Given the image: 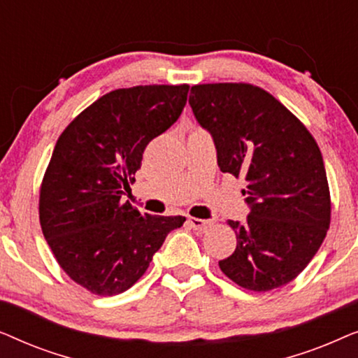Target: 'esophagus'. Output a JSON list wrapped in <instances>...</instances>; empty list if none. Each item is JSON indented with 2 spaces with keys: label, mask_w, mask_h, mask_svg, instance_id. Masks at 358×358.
<instances>
[{
  "label": "esophagus",
  "mask_w": 358,
  "mask_h": 358,
  "mask_svg": "<svg viewBox=\"0 0 358 358\" xmlns=\"http://www.w3.org/2000/svg\"><path fill=\"white\" fill-rule=\"evenodd\" d=\"M187 223L190 224V228L197 229V231H205V229L213 224L212 220H200V218H192V217L187 220Z\"/></svg>",
  "instance_id": "esophagus-1"
}]
</instances>
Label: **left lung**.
<instances>
[{"label":"left lung","mask_w":358,"mask_h":358,"mask_svg":"<svg viewBox=\"0 0 358 358\" xmlns=\"http://www.w3.org/2000/svg\"><path fill=\"white\" fill-rule=\"evenodd\" d=\"M195 120L212 136L218 168L246 179V222L220 268L239 287L268 292L292 282L324 241L331 197L324 161L306 127L261 87L192 86Z\"/></svg>","instance_id":"1"}]
</instances>
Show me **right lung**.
<instances>
[{"mask_svg":"<svg viewBox=\"0 0 358 358\" xmlns=\"http://www.w3.org/2000/svg\"><path fill=\"white\" fill-rule=\"evenodd\" d=\"M189 86L115 90L58 138L41 189L42 233L68 277L94 295L134 285L184 217L141 215L122 195L146 145L179 119Z\"/></svg>","mask_w":358,"mask_h":358,"instance_id":"add662e5","label":"right lung"}]
</instances>
